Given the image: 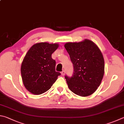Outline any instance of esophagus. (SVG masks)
I'll return each instance as SVG.
<instances>
[{
	"instance_id": "obj_1",
	"label": "esophagus",
	"mask_w": 124,
	"mask_h": 124,
	"mask_svg": "<svg viewBox=\"0 0 124 124\" xmlns=\"http://www.w3.org/2000/svg\"><path fill=\"white\" fill-rule=\"evenodd\" d=\"M65 73H66V72H65V70H63L62 72H61V74H62V75H64V74H65Z\"/></svg>"
}]
</instances>
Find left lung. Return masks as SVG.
I'll return each instance as SVG.
<instances>
[{"label": "left lung", "instance_id": "1", "mask_svg": "<svg viewBox=\"0 0 124 124\" xmlns=\"http://www.w3.org/2000/svg\"><path fill=\"white\" fill-rule=\"evenodd\" d=\"M64 47L74 67L73 76H65L69 89L81 96L91 95L98 89L104 75V59L100 50L87 39L67 43Z\"/></svg>", "mask_w": 124, "mask_h": 124}]
</instances>
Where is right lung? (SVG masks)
Returning a JSON list of instances; mask_svg holds the SVG:
<instances>
[{"mask_svg": "<svg viewBox=\"0 0 124 124\" xmlns=\"http://www.w3.org/2000/svg\"><path fill=\"white\" fill-rule=\"evenodd\" d=\"M57 43H38L31 47L21 66V75L26 89L39 95L50 88L61 75L55 71L56 61L51 55L58 48Z\"/></svg>", "mask_w": 124, "mask_h": 124, "instance_id": "add662e5", "label": "right lung"}]
</instances>
